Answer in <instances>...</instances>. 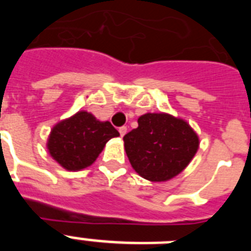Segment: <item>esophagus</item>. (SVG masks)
<instances>
[{"mask_svg": "<svg viewBox=\"0 0 251 251\" xmlns=\"http://www.w3.org/2000/svg\"><path fill=\"white\" fill-rule=\"evenodd\" d=\"M119 133H121V136L123 137L124 134H126V133H127V127H126V126H123V127L119 128Z\"/></svg>", "mask_w": 251, "mask_h": 251, "instance_id": "1", "label": "esophagus"}]
</instances>
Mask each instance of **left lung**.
Instances as JSON below:
<instances>
[{"instance_id": "8db88e82", "label": "left lung", "mask_w": 251, "mask_h": 251, "mask_svg": "<svg viewBox=\"0 0 251 251\" xmlns=\"http://www.w3.org/2000/svg\"><path fill=\"white\" fill-rule=\"evenodd\" d=\"M132 167L153 182L182 172L199 148V137L185 121L166 113H147L138 127L123 137Z\"/></svg>"}]
</instances>
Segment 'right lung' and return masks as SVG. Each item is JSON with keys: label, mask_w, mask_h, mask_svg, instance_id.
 I'll return each mask as SVG.
<instances>
[{"label": "right lung", "mask_w": 251, "mask_h": 251, "mask_svg": "<svg viewBox=\"0 0 251 251\" xmlns=\"http://www.w3.org/2000/svg\"><path fill=\"white\" fill-rule=\"evenodd\" d=\"M118 136L109 122H99L90 113L77 112L52 128L48 150L65 170L79 171L92 165L106 142Z\"/></svg>", "instance_id": "right-lung-1"}]
</instances>
